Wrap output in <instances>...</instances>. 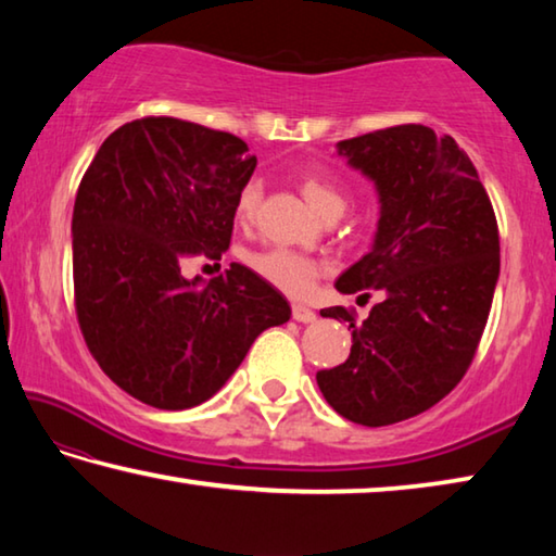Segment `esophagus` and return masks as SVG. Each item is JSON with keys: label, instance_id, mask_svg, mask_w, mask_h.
Masks as SVG:
<instances>
[{"label": "esophagus", "instance_id": "34e87169", "mask_svg": "<svg viewBox=\"0 0 556 556\" xmlns=\"http://www.w3.org/2000/svg\"><path fill=\"white\" fill-rule=\"evenodd\" d=\"M291 316H294V321H299V324H314L316 321V312H312V308L301 306V304L291 306Z\"/></svg>", "mask_w": 556, "mask_h": 556}]
</instances>
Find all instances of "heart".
Here are the masks:
<instances>
[{
	"mask_svg": "<svg viewBox=\"0 0 556 556\" xmlns=\"http://www.w3.org/2000/svg\"><path fill=\"white\" fill-rule=\"evenodd\" d=\"M299 191L304 195L306 203L312 205L316 213H321L324 218H338L345 208V193L331 178L316 176V174H301L299 176ZM260 203V186L257 181H248L238 193L235 201V220L240 225H248L255 215V208ZM248 267L260 275L271 287L285 291L289 296H306L314 289L316 279L324 275L326 265L301 252L287 250V248H267L260 252H250Z\"/></svg>",
	"mask_w": 556,
	"mask_h": 556,
	"instance_id": "b5f03b06",
	"label": "heart"
}]
</instances>
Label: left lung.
I'll return each instance as SVG.
<instances>
[{"mask_svg": "<svg viewBox=\"0 0 556 556\" xmlns=\"http://www.w3.org/2000/svg\"><path fill=\"white\" fill-rule=\"evenodd\" d=\"M338 154L372 178L380 223L372 250L336 281L343 294L382 289L363 324L345 306L353 348L316 382L341 417L388 427L434 407L456 388L481 343L501 275L493 203L454 137L397 125L338 142Z\"/></svg>", "mask_w": 556, "mask_h": 556, "instance_id": "1", "label": "left lung"}]
</instances>
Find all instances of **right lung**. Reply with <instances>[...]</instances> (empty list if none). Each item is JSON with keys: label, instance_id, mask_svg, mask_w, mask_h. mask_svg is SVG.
<instances>
[{"label": "right lung", "instance_id": "add662e5", "mask_svg": "<svg viewBox=\"0 0 556 556\" xmlns=\"http://www.w3.org/2000/svg\"><path fill=\"white\" fill-rule=\"evenodd\" d=\"M257 156L230 131L176 117L127 122L102 142L73 205L75 314L102 372L156 409L213 397L291 308L255 271L186 279L228 250Z\"/></svg>", "mask_w": 556, "mask_h": 556}]
</instances>
